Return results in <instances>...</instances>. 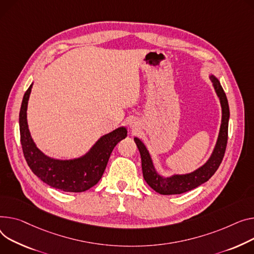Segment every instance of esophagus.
<instances>
[{
    "mask_svg": "<svg viewBox=\"0 0 254 254\" xmlns=\"http://www.w3.org/2000/svg\"><path fill=\"white\" fill-rule=\"evenodd\" d=\"M128 126L131 129H136L137 127H139V123L136 121V120H132L128 123Z\"/></svg>",
    "mask_w": 254,
    "mask_h": 254,
    "instance_id": "esophagus-1",
    "label": "esophagus"
}]
</instances>
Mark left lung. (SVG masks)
<instances>
[{"mask_svg": "<svg viewBox=\"0 0 254 254\" xmlns=\"http://www.w3.org/2000/svg\"><path fill=\"white\" fill-rule=\"evenodd\" d=\"M209 79L219 100V103H221L222 123L212 153L203 165L188 174H174L172 176L163 177L156 171L150 152L143 141L137 137L133 138L134 143L137 144L140 151L144 180L152 189L161 195L182 194L199 187L200 185L207 182L214 175L224 158L228 141V127L230 118L229 103L218 78L213 74H209Z\"/></svg>", "mask_w": 254, "mask_h": 254, "instance_id": "8db88e82", "label": "left lung"}]
</instances>
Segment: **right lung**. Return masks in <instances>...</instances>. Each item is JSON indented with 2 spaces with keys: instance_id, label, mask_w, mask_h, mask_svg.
Returning a JSON list of instances; mask_svg holds the SVG:
<instances>
[{
  "instance_id": "add662e5",
  "label": "right lung",
  "mask_w": 254,
  "mask_h": 254,
  "mask_svg": "<svg viewBox=\"0 0 254 254\" xmlns=\"http://www.w3.org/2000/svg\"><path fill=\"white\" fill-rule=\"evenodd\" d=\"M23 96L19 113L20 140L25 160L32 173L52 188L64 192H84L102 178L112 150L127 136L125 127L103 134L83 155L71 159H57L46 155L33 141L27 124V105L32 89Z\"/></svg>"
}]
</instances>
